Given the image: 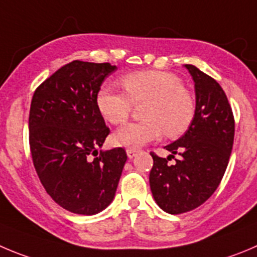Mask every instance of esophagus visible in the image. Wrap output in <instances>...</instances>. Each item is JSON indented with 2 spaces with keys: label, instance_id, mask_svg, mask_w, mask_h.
<instances>
[{
  "label": "esophagus",
  "instance_id": "1",
  "mask_svg": "<svg viewBox=\"0 0 257 257\" xmlns=\"http://www.w3.org/2000/svg\"><path fill=\"white\" fill-rule=\"evenodd\" d=\"M137 152H138V150H136V148H126V155L129 158H133L137 155Z\"/></svg>",
  "mask_w": 257,
  "mask_h": 257
}]
</instances>
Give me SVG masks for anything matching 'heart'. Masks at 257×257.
I'll return each mask as SVG.
<instances>
[{
	"label": "heart",
	"mask_w": 257,
	"mask_h": 257,
	"mask_svg": "<svg viewBox=\"0 0 257 257\" xmlns=\"http://www.w3.org/2000/svg\"><path fill=\"white\" fill-rule=\"evenodd\" d=\"M123 91L105 85L96 95L100 114L112 125L125 123L134 104H145V120L123 126L114 134V143L124 147H141L166 133L176 138L185 133L195 115V100L176 74L165 71L132 72L121 78Z\"/></svg>",
	"instance_id": "heart-1"
}]
</instances>
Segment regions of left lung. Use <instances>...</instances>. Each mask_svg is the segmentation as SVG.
<instances>
[{"label": "left lung", "instance_id": "8db88e82", "mask_svg": "<svg viewBox=\"0 0 257 257\" xmlns=\"http://www.w3.org/2000/svg\"><path fill=\"white\" fill-rule=\"evenodd\" d=\"M185 67L195 82L193 123L180 140L165 147L171 152L169 157L151 152V191L158 207L170 214L190 212L212 196L226 172L234 140L233 112L223 88L195 66ZM171 157L174 165L168 164Z\"/></svg>", "mask_w": 257, "mask_h": 257}]
</instances>
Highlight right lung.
Returning a JSON list of instances; mask_svg holds the SVG:
<instances>
[{
  "instance_id": "add662e5",
  "label": "right lung",
  "mask_w": 257,
  "mask_h": 257,
  "mask_svg": "<svg viewBox=\"0 0 257 257\" xmlns=\"http://www.w3.org/2000/svg\"><path fill=\"white\" fill-rule=\"evenodd\" d=\"M110 63L73 61L40 83L29 114L35 171L50 198L66 210L92 215L112 201L126 161L124 148L97 152L110 129L96 95Z\"/></svg>"
}]
</instances>
